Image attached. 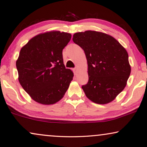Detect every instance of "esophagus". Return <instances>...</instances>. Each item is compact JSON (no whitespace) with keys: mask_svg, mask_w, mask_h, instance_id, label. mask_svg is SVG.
Here are the masks:
<instances>
[{"mask_svg":"<svg viewBox=\"0 0 147 147\" xmlns=\"http://www.w3.org/2000/svg\"><path fill=\"white\" fill-rule=\"evenodd\" d=\"M77 71H78V69H77V68H75L74 69V74L75 75H76L77 73Z\"/></svg>","mask_w":147,"mask_h":147,"instance_id":"34e87169","label":"esophagus"}]
</instances>
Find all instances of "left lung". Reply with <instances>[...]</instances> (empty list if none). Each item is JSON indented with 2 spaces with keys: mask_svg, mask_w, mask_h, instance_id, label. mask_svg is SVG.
Returning a JSON list of instances; mask_svg holds the SVG:
<instances>
[{
  "mask_svg": "<svg viewBox=\"0 0 147 147\" xmlns=\"http://www.w3.org/2000/svg\"><path fill=\"white\" fill-rule=\"evenodd\" d=\"M73 41L86 57L89 79L82 86L86 96L98 104L112 102L125 88L131 74L125 49L111 36L95 30L75 33Z\"/></svg>",
  "mask_w": 147,
  "mask_h": 147,
  "instance_id": "left-lung-1",
  "label": "left lung"
}]
</instances>
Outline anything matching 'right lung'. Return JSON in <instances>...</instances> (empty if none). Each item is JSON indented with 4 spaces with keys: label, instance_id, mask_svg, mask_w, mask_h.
<instances>
[{
    "label": "right lung",
    "instance_id": "right-lung-1",
    "mask_svg": "<svg viewBox=\"0 0 147 147\" xmlns=\"http://www.w3.org/2000/svg\"><path fill=\"white\" fill-rule=\"evenodd\" d=\"M71 37L70 33L52 30L35 36L21 49L16 62L18 81L38 103L59 101L72 81L74 73L65 68L62 54Z\"/></svg>",
    "mask_w": 147,
    "mask_h": 147
}]
</instances>
